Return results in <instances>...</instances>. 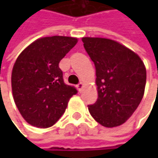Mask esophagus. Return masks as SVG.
<instances>
[{
    "mask_svg": "<svg viewBox=\"0 0 158 158\" xmlns=\"http://www.w3.org/2000/svg\"><path fill=\"white\" fill-rule=\"evenodd\" d=\"M76 87H77V89H78V90H79V91H81L82 87H83V83H82V82H79V83L76 85Z\"/></svg>",
    "mask_w": 158,
    "mask_h": 158,
    "instance_id": "obj_1",
    "label": "esophagus"
}]
</instances>
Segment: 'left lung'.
Masks as SVG:
<instances>
[{
	"mask_svg": "<svg viewBox=\"0 0 158 158\" xmlns=\"http://www.w3.org/2000/svg\"><path fill=\"white\" fill-rule=\"evenodd\" d=\"M83 46L94 62L98 98L89 111L104 127L122 125L143 99L146 69L135 52L118 42L102 38H82Z\"/></svg>",
	"mask_w": 158,
	"mask_h": 158,
	"instance_id": "obj_1",
	"label": "left lung"
}]
</instances>
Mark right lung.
<instances>
[{"mask_svg":"<svg viewBox=\"0 0 158 158\" xmlns=\"http://www.w3.org/2000/svg\"><path fill=\"white\" fill-rule=\"evenodd\" d=\"M77 39L52 36L39 39L15 60L11 85L15 106L29 124L46 128L62 116L69 100L77 93L64 82L60 61L76 46Z\"/></svg>","mask_w":158,"mask_h":158,"instance_id":"add662e5","label":"right lung"}]
</instances>
